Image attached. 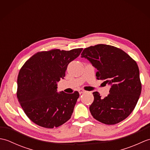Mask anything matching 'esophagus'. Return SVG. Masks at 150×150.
Wrapping results in <instances>:
<instances>
[{
	"label": "esophagus",
	"mask_w": 150,
	"mask_h": 150,
	"mask_svg": "<svg viewBox=\"0 0 150 150\" xmlns=\"http://www.w3.org/2000/svg\"><path fill=\"white\" fill-rule=\"evenodd\" d=\"M85 92H86V91H85V90H82V89H81V90H79V94L84 93H85Z\"/></svg>",
	"instance_id": "obj_1"
}]
</instances>
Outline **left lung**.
<instances>
[{"label":"left lung","mask_w":150,"mask_h":150,"mask_svg":"<svg viewBox=\"0 0 150 150\" xmlns=\"http://www.w3.org/2000/svg\"><path fill=\"white\" fill-rule=\"evenodd\" d=\"M97 69V79L110 86V94L102 98L97 91L90 111L99 122L115 124L131 113L141 93L139 69L134 60L119 48L106 44H97L85 48L81 53Z\"/></svg>","instance_id":"8db88e82"}]
</instances>
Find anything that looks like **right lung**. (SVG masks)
Here are the masks:
<instances>
[{
    "mask_svg": "<svg viewBox=\"0 0 150 150\" xmlns=\"http://www.w3.org/2000/svg\"><path fill=\"white\" fill-rule=\"evenodd\" d=\"M82 50L38 52L22 67L17 79V98L24 113L37 125L57 128L71 118L79 93H59L57 82L65 77L69 63Z\"/></svg>",
    "mask_w": 150,
    "mask_h": 150,
    "instance_id": "1",
    "label": "right lung"
}]
</instances>
